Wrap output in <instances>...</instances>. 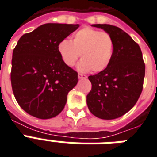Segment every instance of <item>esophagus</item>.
I'll return each instance as SVG.
<instances>
[{"label": "esophagus", "mask_w": 157, "mask_h": 157, "mask_svg": "<svg viewBox=\"0 0 157 157\" xmlns=\"http://www.w3.org/2000/svg\"><path fill=\"white\" fill-rule=\"evenodd\" d=\"M78 78H87V77L84 75H82V74H78Z\"/></svg>", "instance_id": "esophagus-1"}]
</instances>
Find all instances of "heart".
I'll return each instance as SVG.
<instances>
[{
	"label": "heart",
	"instance_id": "obj_1",
	"mask_svg": "<svg viewBox=\"0 0 157 157\" xmlns=\"http://www.w3.org/2000/svg\"><path fill=\"white\" fill-rule=\"evenodd\" d=\"M113 39L108 33L92 28L78 31L72 41L64 39L58 45V52L65 65L72 67L81 56V71L101 72L110 64L113 54Z\"/></svg>",
	"mask_w": 157,
	"mask_h": 157
}]
</instances>
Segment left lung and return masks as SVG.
Instances as JSON below:
<instances>
[{
	"label": "left lung",
	"mask_w": 157,
	"mask_h": 157,
	"mask_svg": "<svg viewBox=\"0 0 157 157\" xmlns=\"http://www.w3.org/2000/svg\"><path fill=\"white\" fill-rule=\"evenodd\" d=\"M111 36L113 54L105 70L88 79L92 89L87 104L92 115L102 120L122 116L134 106L140 97L145 64L140 47L122 29L110 24H93Z\"/></svg>",
	"instance_id": "1"
}]
</instances>
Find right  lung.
<instances>
[{
	"label": "right lung",
	"mask_w": 157,
	"mask_h": 157,
	"mask_svg": "<svg viewBox=\"0 0 157 157\" xmlns=\"http://www.w3.org/2000/svg\"><path fill=\"white\" fill-rule=\"evenodd\" d=\"M78 24H46L25 33L13 51L12 90L20 107L47 120L61 112L67 95L78 82V73L65 65L58 45Z\"/></svg>",
	"instance_id": "1"
}]
</instances>
